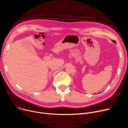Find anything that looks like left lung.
<instances>
[{"label":"left lung","instance_id":"1","mask_svg":"<svg viewBox=\"0 0 128 128\" xmlns=\"http://www.w3.org/2000/svg\"><path fill=\"white\" fill-rule=\"evenodd\" d=\"M112 42H114V43L116 44V41H115V40H112Z\"/></svg>","mask_w":128,"mask_h":128}]
</instances>
